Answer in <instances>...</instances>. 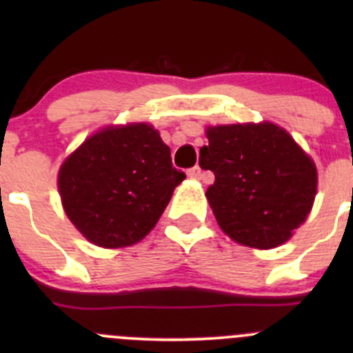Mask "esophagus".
<instances>
[{
  "label": "esophagus",
  "mask_w": 353,
  "mask_h": 353,
  "mask_svg": "<svg viewBox=\"0 0 353 353\" xmlns=\"http://www.w3.org/2000/svg\"><path fill=\"white\" fill-rule=\"evenodd\" d=\"M203 170H201V167L199 165H196V167H193V169H190L188 170V176L191 177V179H201V176H203Z\"/></svg>",
  "instance_id": "34e87169"
}]
</instances>
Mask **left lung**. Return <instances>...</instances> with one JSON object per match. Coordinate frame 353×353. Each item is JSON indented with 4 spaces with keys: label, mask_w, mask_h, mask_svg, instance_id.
Wrapping results in <instances>:
<instances>
[{
    "label": "left lung",
    "mask_w": 353,
    "mask_h": 353,
    "mask_svg": "<svg viewBox=\"0 0 353 353\" xmlns=\"http://www.w3.org/2000/svg\"><path fill=\"white\" fill-rule=\"evenodd\" d=\"M199 167L215 174L206 191L220 229L237 244L279 248L307 220L318 193L312 157L270 121L206 126Z\"/></svg>",
    "instance_id": "1"
}]
</instances>
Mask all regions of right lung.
I'll use <instances>...</instances> for the list:
<instances>
[{"label":"right lung","instance_id":"right-lung-1","mask_svg":"<svg viewBox=\"0 0 353 353\" xmlns=\"http://www.w3.org/2000/svg\"><path fill=\"white\" fill-rule=\"evenodd\" d=\"M184 179L152 124H109L63 160L58 191L66 216L88 243L119 249L150 234Z\"/></svg>","mask_w":353,"mask_h":353}]
</instances>
